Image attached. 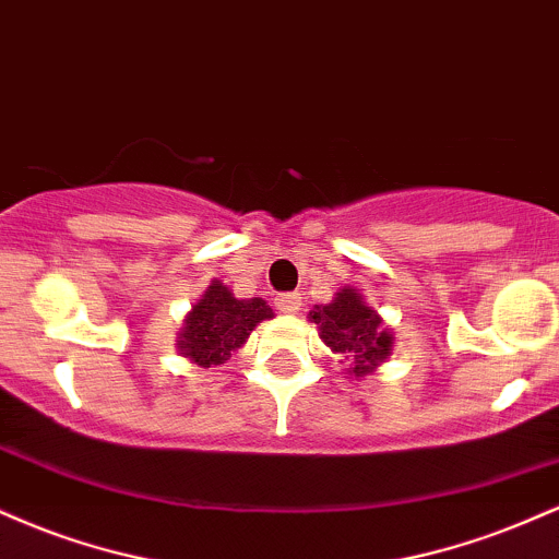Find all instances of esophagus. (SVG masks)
I'll return each instance as SVG.
<instances>
[{
    "label": "esophagus",
    "mask_w": 559,
    "mask_h": 559,
    "mask_svg": "<svg viewBox=\"0 0 559 559\" xmlns=\"http://www.w3.org/2000/svg\"><path fill=\"white\" fill-rule=\"evenodd\" d=\"M275 307H278L281 312H297L299 307H301V294L299 292L281 294V297L275 299Z\"/></svg>",
    "instance_id": "obj_1"
}]
</instances>
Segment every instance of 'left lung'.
Here are the masks:
<instances>
[{
	"instance_id": "left-lung-1",
	"label": "left lung",
	"mask_w": 559,
	"mask_h": 559,
	"mask_svg": "<svg viewBox=\"0 0 559 559\" xmlns=\"http://www.w3.org/2000/svg\"><path fill=\"white\" fill-rule=\"evenodd\" d=\"M310 318L318 325L320 338L349 362L346 370L352 376L373 373L376 365L386 360L394 344L391 333L381 329V318L365 305L357 288H342L331 305L316 307Z\"/></svg>"
}]
</instances>
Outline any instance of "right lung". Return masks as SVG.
<instances>
[{"label":"right lung","mask_w":559,"mask_h":559,"mask_svg":"<svg viewBox=\"0 0 559 559\" xmlns=\"http://www.w3.org/2000/svg\"><path fill=\"white\" fill-rule=\"evenodd\" d=\"M267 318H273V310L265 299H236L221 281H213L186 318L178 346L181 355L202 368L221 365L247 342L249 331Z\"/></svg>","instance_id":"1"}]
</instances>
